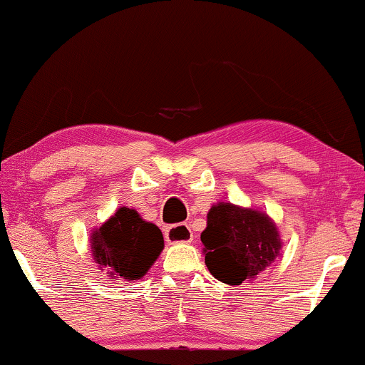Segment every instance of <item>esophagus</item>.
Listing matches in <instances>:
<instances>
[{
  "label": "esophagus",
  "mask_w": 365,
  "mask_h": 365,
  "mask_svg": "<svg viewBox=\"0 0 365 365\" xmlns=\"http://www.w3.org/2000/svg\"><path fill=\"white\" fill-rule=\"evenodd\" d=\"M165 239H167V242H170V244L192 242L193 232L187 224L168 225V227L165 229Z\"/></svg>",
  "instance_id": "esophagus-1"
}]
</instances>
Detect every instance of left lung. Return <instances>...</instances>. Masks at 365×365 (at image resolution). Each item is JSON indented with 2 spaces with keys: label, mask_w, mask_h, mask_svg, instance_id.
<instances>
[{
  "label": "left lung",
  "mask_w": 365,
  "mask_h": 365,
  "mask_svg": "<svg viewBox=\"0 0 365 365\" xmlns=\"http://www.w3.org/2000/svg\"><path fill=\"white\" fill-rule=\"evenodd\" d=\"M200 241L210 273L232 286L256 278L276 259L281 247L269 217L230 204L212 207Z\"/></svg>",
  "instance_id": "8db88e82"
}]
</instances>
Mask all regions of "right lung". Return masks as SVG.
<instances>
[{"instance_id": "1", "label": "right lung", "mask_w": 365, "mask_h": 365, "mask_svg": "<svg viewBox=\"0 0 365 365\" xmlns=\"http://www.w3.org/2000/svg\"><path fill=\"white\" fill-rule=\"evenodd\" d=\"M92 256L110 279H140L163 249V236L155 224L145 222L136 210L119 209L92 234Z\"/></svg>"}]
</instances>
